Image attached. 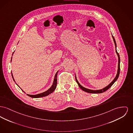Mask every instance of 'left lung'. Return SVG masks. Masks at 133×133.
Wrapping results in <instances>:
<instances>
[{
    "label": "left lung",
    "mask_w": 133,
    "mask_h": 133,
    "mask_svg": "<svg viewBox=\"0 0 133 133\" xmlns=\"http://www.w3.org/2000/svg\"><path fill=\"white\" fill-rule=\"evenodd\" d=\"M112 38L114 39V43H115V46H116V52L117 54V56H118V69H117V75L116 76V77L115 78V79L112 80V81L109 84V85H108L107 86H106L105 87H104V88L102 89H100V90H91V89H87L86 88L84 87L81 85L80 84V83L78 82L76 77V76H75V79H76V81L77 82V83H78V86H79V87L82 90H83L84 91H85L86 92H88V93H90V94H101V93H102L105 91H107L108 89H109V88L112 86L113 85V84L116 81V80H117V78L119 76V72H120V58H119V55L118 54V53H117V44H116V41L114 37L113 36H112Z\"/></svg>",
    "instance_id": "1"
}]
</instances>
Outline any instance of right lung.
<instances>
[{
    "instance_id": "add662e5",
    "label": "right lung",
    "mask_w": 133,
    "mask_h": 133,
    "mask_svg": "<svg viewBox=\"0 0 133 133\" xmlns=\"http://www.w3.org/2000/svg\"><path fill=\"white\" fill-rule=\"evenodd\" d=\"M14 54V53H13ZM12 54V55H13ZM12 59V58H11ZM58 72L56 73L55 75V77H54V81H53V85H52V86L47 91H46L45 92H44L43 93H41V94H36V95H30V94H27L30 97H31L32 98H39V97H44V96H46L48 95L49 94L52 93L56 89V86H57V74H58ZM11 75H12V77L13 78V80L15 81V79L13 77V75H12V73L11 72Z\"/></svg>"
}]
</instances>
